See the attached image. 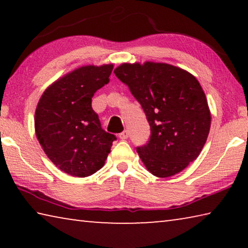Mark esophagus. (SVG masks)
<instances>
[{
	"label": "esophagus",
	"mask_w": 248,
	"mask_h": 248,
	"mask_svg": "<svg viewBox=\"0 0 248 248\" xmlns=\"http://www.w3.org/2000/svg\"><path fill=\"white\" fill-rule=\"evenodd\" d=\"M128 137H129V132L127 131V130H124V131H123L121 133H119V138L121 140H125V139H128Z\"/></svg>",
	"instance_id": "1"
}]
</instances>
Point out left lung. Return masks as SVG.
Returning <instances> with one entry per match:
<instances>
[{"label": "left lung", "instance_id": "8db88e82", "mask_svg": "<svg viewBox=\"0 0 248 248\" xmlns=\"http://www.w3.org/2000/svg\"><path fill=\"white\" fill-rule=\"evenodd\" d=\"M114 73L143 109L151 128L137 152L149 171L170 177L198 157L207 141L211 116L197 78L174 65L124 63Z\"/></svg>", "mask_w": 248, "mask_h": 248}]
</instances>
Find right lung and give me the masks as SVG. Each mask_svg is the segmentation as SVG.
<instances>
[{
  "instance_id": "right-lung-1",
  "label": "right lung",
  "mask_w": 248,
  "mask_h": 248,
  "mask_svg": "<svg viewBox=\"0 0 248 248\" xmlns=\"http://www.w3.org/2000/svg\"><path fill=\"white\" fill-rule=\"evenodd\" d=\"M112 64L82 66L50 85L35 114L37 139L58 169L86 177L99 170L115 134L105 131L92 108V97L109 82Z\"/></svg>"
}]
</instances>
